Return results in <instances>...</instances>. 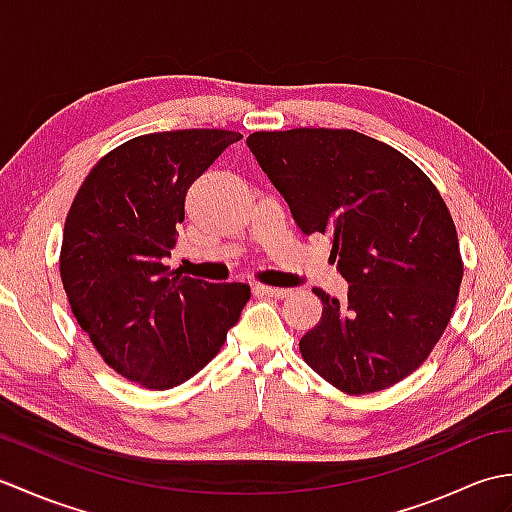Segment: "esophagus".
<instances>
[{
    "label": "esophagus",
    "instance_id": "1",
    "mask_svg": "<svg viewBox=\"0 0 512 512\" xmlns=\"http://www.w3.org/2000/svg\"><path fill=\"white\" fill-rule=\"evenodd\" d=\"M257 292H262V295L268 297H275V299H284L286 295H290V288H275V286H255Z\"/></svg>",
    "mask_w": 512,
    "mask_h": 512
}]
</instances>
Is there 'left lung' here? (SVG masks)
I'll return each mask as SVG.
<instances>
[{
  "instance_id": "left-lung-1",
  "label": "left lung",
  "mask_w": 512,
  "mask_h": 512,
  "mask_svg": "<svg viewBox=\"0 0 512 512\" xmlns=\"http://www.w3.org/2000/svg\"><path fill=\"white\" fill-rule=\"evenodd\" d=\"M303 235L330 237L343 301L314 288L321 321L299 350L347 394L387 389L418 369L447 328L462 284L451 213L398 149L354 129H288L246 138Z\"/></svg>"
}]
</instances>
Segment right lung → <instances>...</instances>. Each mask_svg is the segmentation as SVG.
<instances>
[{
    "label": "right lung",
    "mask_w": 512,
    "mask_h": 512,
    "mask_svg": "<svg viewBox=\"0 0 512 512\" xmlns=\"http://www.w3.org/2000/svg\"><path fill=\"white\" fill-rule=\"evenodd\" d=\"M242 134L178 129L127 140L96 162L63 228L61 281L103 361L132 383L171 389L220 352L250 299L165 266L195 178Z\"/></svg>",
    "instance_id": "obj_1"
}]
</instances>
